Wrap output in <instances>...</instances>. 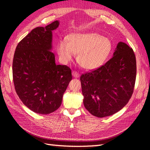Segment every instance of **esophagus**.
Wrapping results in <instances>:
<instances>
[{
    "mask_svg": "<svg viewBox=\"0 0 150 150\" xmlns=\"http://www.w3.org/2000/svg\"><path fill=\"white\" fill-rule=\"evenodd\" d=\"M72 75L75 78H78L79 77V73L75 71H73L72 72Z\"/></svg>",
    "mask_w": 150,
    "mask_h": 150,
    "instance_id": "esophagus-1",
    "label": "esophagus"
}]
</instances>
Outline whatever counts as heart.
<instances>
[{"mask_svg":"<svg viewBox=\"0 0 150 150\" xmlns=\"http://www.w3.org/2000/svg\"><path fill=\"white\" fill-rule=\"evenodd\" d=\"M56 50L63 63H69L77 54V62L87 70H95L106 63L112 44L109 39L95 32L75 33L58 41Z\"/></svg>","mask_w":150,"mask_h":150,"instance_id":"1","label":"heart"}]
</instances>
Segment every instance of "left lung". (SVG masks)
<instances>
[{"label": "left lung", "mask_w": 150, "mask_h": 150, "mask_svg": "<svg viewBox=\"0 0 150 150\" xmlns=\"http://www.w3.org/2000/svg\"><path fill=\"white\" fill-rule=\"evenodd\" d=\"M136 77V60L134 51L125 43L120 42L113 57L105 65L81 76L85 108L98 118L116 113L130 99Z\"/></svg>", "instance_id": "left-lung-1"}]
</instances>
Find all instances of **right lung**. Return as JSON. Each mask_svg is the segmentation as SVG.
Masks as SVG:
<instances>
[{
  "label": "right lung",
  "mask_w": 150,
  "mask_h": 150,
  "mask_svg": "<svg viewBox=\"0 0 150 150\" xmlns=\"http://www.w3.org/2000/svg\"><path fill=\"white\" fill-rule=\"evenodd\" d=\"M58 20L33 29L20 41L14 52L12 75L16 92L30 110L47 115L59 108L72 79L67 66L56 65L52 50V31Z\"/></svg>",
  "instance_id": "right-lung-1"
}]
</instances>
